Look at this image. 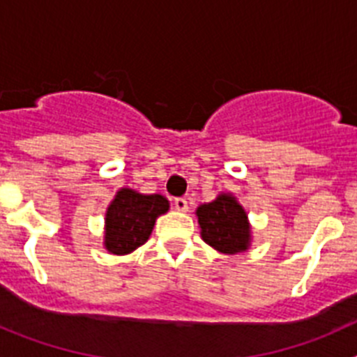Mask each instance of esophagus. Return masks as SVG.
<instances>
[{
    "label": "esophagus",
    "instance_id": "esophagus-1",
    "mask_svg": "<svg viewBox=\"0 0 357 357\" xmlns=\"http://www.w3.org/2000/svg\"><path fill=\"white\" fill-rule=\"evenodd\" d=\"M173 206H175L176 211H181V213H188V209H189L188 200H185V198H175Z\"/></svg>",
    "mask_w": 357,
    "mask_h": 357
}]
</instances>
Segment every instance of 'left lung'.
<instances>
[{"label": "left lung", "mask_w": 357, "mask_h": 357, "mask_svg": "<svg viewBox=\"0 0 357 357\" xmlns=\"http://www.w3.org/2000/svg\"><path fill=\"white\" fill-rule=\"evenodd\" d=\"M202 239L220 254L247 252L252 243V225L245 207L232 193H220L213 202L195 211Z\"/></svg>", "instance_id": "8db88e82"}]
</instances>
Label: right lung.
I'll return each mask as SVG.
<instances>
[{
	"mask_svg": "<svg viewBox=\"0 0 357 357\" xmlns=\"http://www.w3.org/2000/svg\"><path fill=\"white\" fill-rule=\"evenodd\" d=\"M169 211L162 195H143L121 188L105 211L103 247L109 254L127 255L148 241L157 218Z\"/></svg>",
	"mask_w": 357,
	"mask_h": 357,
	"instance_id": "1",
	"label": "right lung"
}]
</instances>
